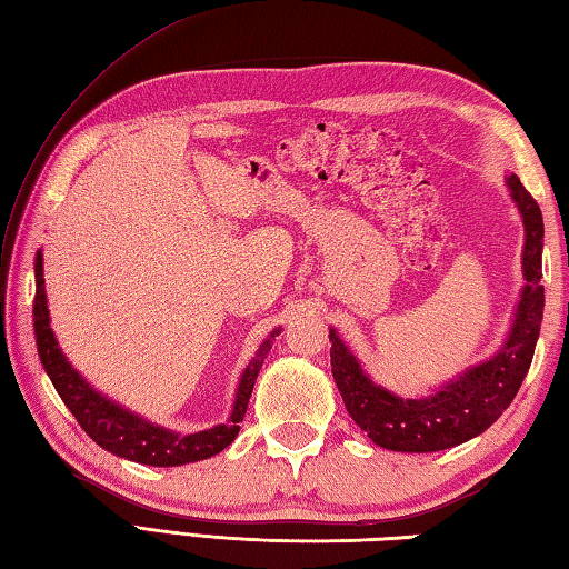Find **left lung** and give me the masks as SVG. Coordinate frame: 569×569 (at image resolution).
<instances>
[{"instance_id": "obj_1", "label": "left lung", "mask_w": 569, "mask_h": 569, "mask_svg": "<svg viewBox=\"0 0 569 569\" xmlns=\"http://www.w3.org/2000/svg\"><path fill=\"white\" fill-rule=\"evenodd\" d=\"M506 186L525 228V284L508 337L492 357L438 383V389L431 393L403 399L371 381L369 373L361 369V361L337 335V329H329L331 373H335L347 411L353 423L386 451L436 453L480 436L516 399L525 373L530 369L545 309V287L540 282L545 224L538 202L525 190L516 173L506 176Z\"/></svg>"}]
</instances>
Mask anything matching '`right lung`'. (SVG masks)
<instances>
[{
    "mask_svg": "<svg viewBox=\"0 0 569 569\" xmlns=\"http://www.w3.org/2000/svg\"><path fill=\"white\" fill-rule=\"evenodd\" d=\"M34 337L41 367L49 373V379L53 383V389L61 396V401L67 403V409L73 413V418H77L83 431L89 433L96 443L106 448L109 453L121 456L126 460H136V463L170 468L212 458L234 441V436L240 431V421L244 418V411H248V401L254 389L257 373H260L267 353L272 349L274 337H280V327L270 331V337L262 341L260 349L254 351L252 361L244 367L238 381V391H234L228 421L198 433H178L148 421L143 416L128 411L121 403L111 401L109 396L96 391L93 386L73 369V363L67 359V353L61 351L57 335H53L51 329L44 287V254H41V250L34 257Z\"/></svg>",
    "mask_w": 569,
    "mask_h": 569,
    "instance_id": "1",
    "label": "right lung"
}]
</instances>
